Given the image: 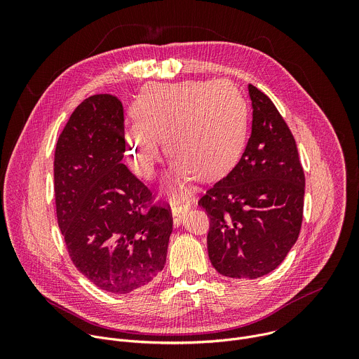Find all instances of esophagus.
<instances>
[{
	"label": "esophagus",
	"mask_w": 359,
	"mask_h": 359,
	"mask_svg": "<svg viewBox=\"0 0 359 359\" xmlns=\"http://www.w3.org/2000/svg\"><path fill=\"white\" fill-rule=\"evenodd\" d=\"M170 208H172V216L175 226H180L183 216L187 213L190 208V201L184 197H173L170 200Z\"/></svg>",
	"instance_id": "1"
}]
</instances>
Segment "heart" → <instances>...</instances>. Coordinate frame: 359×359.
Here are the masks:
<instances>
[{"mask_svg":"<svg viewBox=\"0 0 359 359\" xmlns=\"http://www.w3.org/2000/svg\"><path fill=\"white\" fill-rule=\"evenodd\" d=\"M135 119L128 128V155L139 176H155L162 142L173 158L176 183L196 175L212 180L229 173L241 156L247 105L229 82H190L142 96Z\"/></svg>","mask_w":359,"mask_h":359,"instance_id":"b5f03b06","label":"heart"}]
</instances>
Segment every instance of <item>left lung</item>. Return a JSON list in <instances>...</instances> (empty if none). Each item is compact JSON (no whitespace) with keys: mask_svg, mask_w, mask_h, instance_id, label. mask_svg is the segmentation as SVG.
Here are the masks:
<instances>
[{"mask_svg":"<svg viewBox=\"0 0 359 359\" xmlns=\"http://www.w3.org/2000/svg\"><path fill=\"white\" fill-rule=\"evenodd\" d=\"M251 135L234 169L198 200L210 217L213 267L230 278L276 270L295 244L305 177L295 139L271 99L248 85Z\"/></svg>","mask_w":359,"mask_h":359,"instance_id":"obj_1","label":"left lung"}]
</instances>
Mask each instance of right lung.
Returning a JSON list of instances; mask_svg holds the SVG:
<instances>
[{
	"label": "right lung",
	"instance_id": "obj_1",
	"mask_svg": "<svg viewBox=\"0 0 359 359\" xmlns=\"http://www.w3.org/2000/svg\"><path fill=\"white\" fill-rule=\"evenodd\" d=\"M122 102L93 95L74 111L54 161L58 226L69 257L90 283L112 294L146 287L163 270L173 229L170 206L122 163Z\"/></svg>",
	"mask_w": 359,
	"mask_h": 359
}]
</instances>
